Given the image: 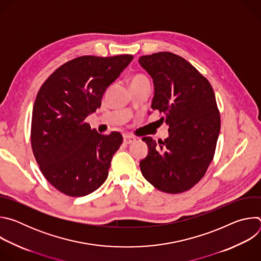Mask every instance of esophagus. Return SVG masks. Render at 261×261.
<instances>
[{
  "label": "esophagus",
  "mask_w": 261,
  "mask_h": 261,
  "mask_svg": "<svg viewBox=\"0 0 261 261\" xmlns=\"http://www.w3.org/2000/svg\"><path fill=\"white\" fill-rule=\"evenodd\" d=\"M135 140H136V138L134 136H132V135H125L124 136V143L125 144H130V143L134 142Z\"/></svg>",
  "instance_id": "34e87169"
}]
</instances>
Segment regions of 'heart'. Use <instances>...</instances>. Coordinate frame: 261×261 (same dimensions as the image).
Wrapping results in <instances>:
<instances>
[{
  "instance_id": "b5f03b06",
  "label": "heart",
  "mask_w": 261,
  "mask_h": 261,
  "mask_svg": "<svg viewBox=\"0 0 261 261\" xmlns=\"http://www.w3.org/2000/svg\"><path fill=\"white\" fill-rule=\"evenodd\" d=\"M146 83H148V80L144 75H142V74H136V75H134L130 79V87L138 86V85L146 84Z\"/></svg>"
}]
</instances>
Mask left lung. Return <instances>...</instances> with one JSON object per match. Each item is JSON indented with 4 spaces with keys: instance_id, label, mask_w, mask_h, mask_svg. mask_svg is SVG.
<instances>
[{
    "instance_id": "8db88e82",
    "label": "left lung",
    "mask_w": 261,
    "mask_h": 261,
    "mask_svg": "<svg viewBox=\"0 0 261 261\" xmlns=\"http://www.w3.org/2000/svg\"><path fill=\"white\" fill-rule=\"evenodd\" d=\"M153 79L152 109L169 129L164 140L143 137L147 156L139 163L144 178L162 192L191 189L205 174L216 150L221 121L214 90L188 61L168 51L139 58Z\"/></svg>"
}]
</instances>
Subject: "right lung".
Wrapping results in <instances>:
<instances>
[{"mask_svg":"<svg viewBox=\"0 0 261 261\" xmlns=\"http://www.w3.org/2000/svg\"><path fill=\"white\" fill-rule=\"evenodd\" d=\"M132 60L131 55L73 59L59 67L37 94L32 150L43 175L60 192L86 196L106 180L123 136L102 135L85 120L101 106L107 88Z\"/></svg>","mask_w":261,"mask_h":261,"instance_id":"right-lung-1","label":"right lung"}]
</instances>
